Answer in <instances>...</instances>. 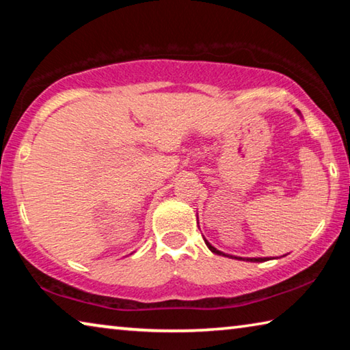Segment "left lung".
I'll return each instance as SVG.
<instances>
[{
  "label": "left lung",
  "instance_id": "obj_1",
  "mask_svg": "<svg viewBox=\"0 0 350 350\" xmlns=\"http://www.w3.org/2000/svg\"><path fill=\"white\" fill-rule=\"evenodd\" d=\"M205 244H206V247L210 248V250L213 252V253H216V254H222V256H228V258H232V259H242V260H250V262H264V260H269V258H239V256H232V254H225V253H222V252H219L217 248H215L213 247L208 241L205 239Z\"/></svg>",
  "mask_w": 350,
  "mask_h": 350
}]
</instances>
